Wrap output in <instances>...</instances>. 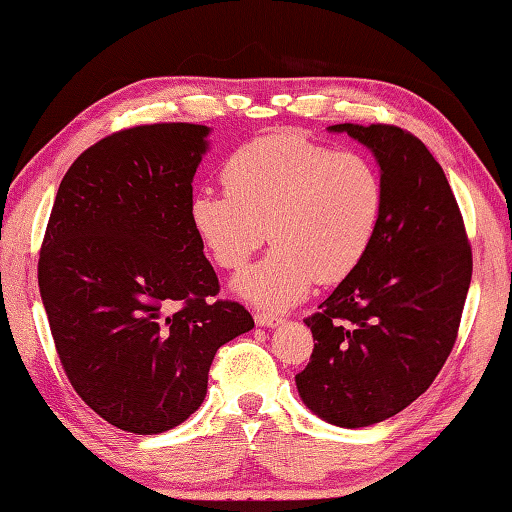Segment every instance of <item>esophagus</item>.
I'll return each instance as SVG.
<instances>
[{
  "instance_id": "obj_1",
  "label": "esophagus",
  "mask_w": 512,
  "mask_h": 512,
  "mask_svg": "<svg viewBox=\"0 0 512 512\" xmlns=\"http://www.w3.org/2000/svg\"><path fill=\"white\" fill-rule=\"evenodd\" d=\"M255 322L257 327H264V329H275L280 327V324L284 322L280 315H273V313H264V311H257L255 313Z\"/></svg>"
}]
</instances>
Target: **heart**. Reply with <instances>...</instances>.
<instances>
[{
	"label": "heart",
	"instance_id": "1",
	"mask_svg": "<svg viewBox=\"0 0 512 512\" xmlns=\"http://www.w3.org/2000/svg\"><path fill=\"white\" fill-rule=\"evenodd\" d=\"M226 192L199 190L190 226L212 262L239 271L268 239L275 248L235 280L244 300L282 311L315 280L340 282L367 255L385 208L378 167L297 134L255 138L224 165Z\"/></svg>",
	"mask_w": 512,
	"mask_h": 512
}]
</instances>
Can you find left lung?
<instances>
[{"label":"left lung","mask_w":512,"mask_h":512,"mask_svg":"<svg viewBox=\"0 0 512 512\" xmlns=\"http://www.w3.org/2000/svg\"><path fill=\"white\" fill-rule=\"evenodd\" d=\"M374 154L383 219L362 262L304 324L313 333L297 394L322 421L367 427L405 410L457 340L472 253L443 167L394 125H331Z\"/></svg>","instance_id":"8db88e82"}]
</instances>
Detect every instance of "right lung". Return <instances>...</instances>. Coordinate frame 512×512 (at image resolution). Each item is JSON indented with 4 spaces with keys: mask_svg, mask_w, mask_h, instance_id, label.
<instances>
[{
    "mask_svg": "<svg viewBox=\"0 0 512 512\" xmlns=\"http://www.w3.org/2000/svg\"><path fill=\"white\" fill-rule=\"evenodd\" d=\"M210 132L159 123L111 134L55 194L37 264L55 349L82 401L125 432L190 418L217 349L255 327L241 304L208 302L219 280L190 226Z\"/></svg>",
    "mask_w": 512,
    "mask_h": 512,
    "instance_id": "obj_1",
    "label": "right lung"
}]
</instances>
